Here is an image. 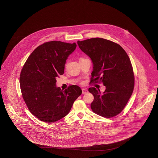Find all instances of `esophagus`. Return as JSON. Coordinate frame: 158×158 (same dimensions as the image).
<instances>
[{
  "label": "esophagus",
  "mask_w": 158,
  "mask_h": 158,
  "mask_svg": "<svg viewBox=\"0 0 158 158\" xmlns=\"http://www.w3.org/2000/svg\"><path fill=\"white\" fill-rule=\"evenodd\" d=\"M82 90L83 94H85L88 92V90H87V89H86V88H82Z\"/></svg>",
  "instance_id": "esophagus-1"
}]
</instances>
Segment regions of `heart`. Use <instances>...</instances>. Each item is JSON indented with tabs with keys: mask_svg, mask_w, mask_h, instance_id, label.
<instances>
[{
	"mask_svg": "<svg viewBox=\"0 0 158 158\" xmlns=\"http://www.w3.org/2000/svg\"><path fill=\"white\" fill-rule=\"evenodd\" d=\"M82 59H82V58H81V59H80V60H82Z\"/></svg>",
	"mask_w": 158,
	"mask_h": 158,
	"instance_id": "heart-1",
	"label": "heart"
}]
</instances>
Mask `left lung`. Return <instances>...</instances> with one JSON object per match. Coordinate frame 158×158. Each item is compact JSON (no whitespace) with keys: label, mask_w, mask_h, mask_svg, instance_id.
I'll use <instances>...</instances> for the list:
<instances>
[{"label":"left lung","mask_w":158,"mask_h":158,"mask_svg":"<svg viewBox=\"0 0 158 158\" xmlns=\"http://www.w3.org/2000/svg\"><path fill=\"white\" fill-rule=\"evenodd\" d=\"M77 44L93 63L90 83L101 82L106 88L102 94L95 88H89L94 97L92 110L106 118L118 115L127 104L135 85L127 54L119 44L101 38L78 41Z\"/></svg>","instance_id":"1"}]
</instances>
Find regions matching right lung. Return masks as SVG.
Wrapping results in <instances>:
<instances>
[{
    "instance_id": "right-lung-1",
    "label": "right lung",
    "mask_w": 158,
    "mask_h": 158,
    "mask_svg": "<svg viewBox=\"0 0 158 158\" xmlns=\"http://www.w3.org/2000/svg\"><path fill=\"white\" fill-rule=\"evenodd\" d=\"M76 47L75 43L47 42L33 51L23 66L19 78L23 98L31 113L42 121L64 117L82 94L77 85L64 90L56 86V78L64 73L66 60Z\"/></svg>"
}]
</instances>
